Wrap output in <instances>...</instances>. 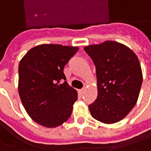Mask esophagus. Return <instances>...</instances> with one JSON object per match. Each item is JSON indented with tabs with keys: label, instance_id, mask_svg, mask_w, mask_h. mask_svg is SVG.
I'll list each match as a JSON object with an SVG mask.
<instances>
[{
	"label": "esophagus",
	"instance_id": "34e87169",
	"mask_svg": "<svg viewBox=\"0 0 151 151\" xmlns=\"http://www.w3.org/2000/svg\"><path fill=\"white\" fill-rule=\"evenodd\" d=\"M84 91H85V89H84V88L79 89V90H78V93H79L80 94H83Z\"/></svg>",
	"mask_w": 151,
	"mask_h": 151
}]
</instances>
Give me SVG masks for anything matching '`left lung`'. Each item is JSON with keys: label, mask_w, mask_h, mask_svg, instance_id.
<instances>
[{"label": "left lung", "mask_w": 151, "mask_h": 151, "mask_svg": "<svg viewBox=\"0 0 151 151\" xmlns=\"http://www.w3.org/2000/svg\"><path fill=\"white\" fill-rule=\"evenodd\" d=\"M96 67L97 97L88 106L93 118L106 124L120 122L135 106L142 84V71L130 48L107 40L84 48Z\"/></svg>", "instance_id": "1"}]
</instances>
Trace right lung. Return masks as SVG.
<instances>
[{
  "mask_svg": "<svg viewBox=\"0 0 151 151\" xmlns=\"http://www.w3.org/2000/svg\"><path fill=\"white\" fill-rule=\"evenodd\" d=\"M78 47L40 45L32 48L19 64L18 91L21 102L33 121L49 128L70 117L78 93L66 81L63 68Z\"/></svg>",
  "mask_w": 151,
  "mask_h": 151,
  "instance_id": "add662e5",
  "label": "right lung"
}]
</instances>
